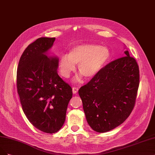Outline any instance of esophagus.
<instances>
[{
	"mask_svg": "<svg viewBox=\"0 0 155 155\" xmlns=\"http://www.w3.org/2000/svg\"><path fill=\"white\" fill-rule=\"evenodd\" d=\"M78 87H74L72 88V92H73L74 94H76V93L78 92Z\"/></svg>",
	"mask_w": 155,
	"mask_h": 155,
	"instance_id": "1",
	"label": "esophagus"
}]
</instances>
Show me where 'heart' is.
Masks as SVG:
<instances>
[{
    "label": "heart",
    "mask_w": 155,
    "mask_h": 155,
    "mask_svg": "<svg viewBox=\"0 0 155 155\" xmlns=\"http://www.w3.org/2000/svg\"><path fill=\"white\" fill-rule=\"evenodd\" d=\"M109 50L104 46L84 44L76 46L69 54H62L59 59V69L61 75L68 78L75 70L76 63L78 71L86 78L95 76L109 59Z\"/></svg>",
    "instance_id": "b5f03b06"
}]
</instances>
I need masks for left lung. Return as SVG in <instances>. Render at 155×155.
Masks as SVG:
<instances>
[{"instance_id": "8db88e82", "label": "left lung", "mask_w": 155, "mask_h": 155, "mask_svg": "<svg viewBox=\"0 0 155 155\" xmlns=\"http://www.w3.org/2000/svg\"><path fill=\"white\" fill-rule=\"evenodd\" d=\"M124 53L79 90L87 120L97 132H107L123 123L135 106L139 68L129 52Z\"/></svg>"}]
</instances>
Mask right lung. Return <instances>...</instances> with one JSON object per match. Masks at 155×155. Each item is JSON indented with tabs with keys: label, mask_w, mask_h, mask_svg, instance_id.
Segmentation results:
<instances>
[{
	"label": "right lung",
	"mask_w": 155,
	"mask_h": 155,
	"mask_svg": "<svg viewBox=\"0 0 155 155\" xmlns=\"http://www.w3.org/2000/svg\"><path fill=\"white\" fill-rule=\"evenodd\" d=\"M55 38L41 37L29 44L18 62L17 87L22 110L37 129L54 133L65 120L72 89L57 72L59 60L46 52Z\"/></svg>",
	"instance_id": "right-lung-1"
}]
</instances>
